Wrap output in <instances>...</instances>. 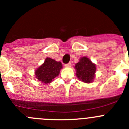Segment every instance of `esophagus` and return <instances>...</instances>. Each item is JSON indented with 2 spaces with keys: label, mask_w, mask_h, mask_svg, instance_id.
<instances>
[{
  "label": "esophagus",
  "mask_w": 129,
  "mask_h": 129,
  "mask_svg": "<svg viewBox=\"0 0 129 129\" xmlns=\"http://www.w3.org/2000/svg\"><path fill=\"white\" fill-rule=\"evenodd\" d=\"M71 63L70 62H69V63L67 64H65V67H67V68H70V67H71Z\"/></svg>",
  "instance_id": "1"
}]
</instances>
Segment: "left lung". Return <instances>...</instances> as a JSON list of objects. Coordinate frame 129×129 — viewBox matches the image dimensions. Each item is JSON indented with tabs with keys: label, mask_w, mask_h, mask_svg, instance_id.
<instances>
[{
	"label": "left lung",
	"mask_w": 129,
	"mask_h": 129,
	"mask_svg": "<svg viewBox=\"0 0 129 129\" xmlns=\"http://www.w3.org/2000/svg\"><path fill=\"white\" fill-rule=\"evenodd\" d=\"M76 76L83 83H90L95 77L96 65L87 57H82L75 64Z\"/></svg>",
	"instance_id": "1"
}]
</instances>
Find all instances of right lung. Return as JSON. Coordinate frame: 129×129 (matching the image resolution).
Listing matches in <instances>:
<instances>
[{"label":"right lung","mask_w":129,"mask_h":129,"mask_svg":"<svg viewBox=\"0 0 129 129\" xmlns=\"http://www.w3.org/2000/svg\"><path fill=\"white\" fill-rule=\"evenodd\" d=\"M62 68V63L60 61L46 57L44 62L35 70V77L44 84L50 83L59 76Z\"/></svg>","instance_id":"obj_1"}]
</instances>
